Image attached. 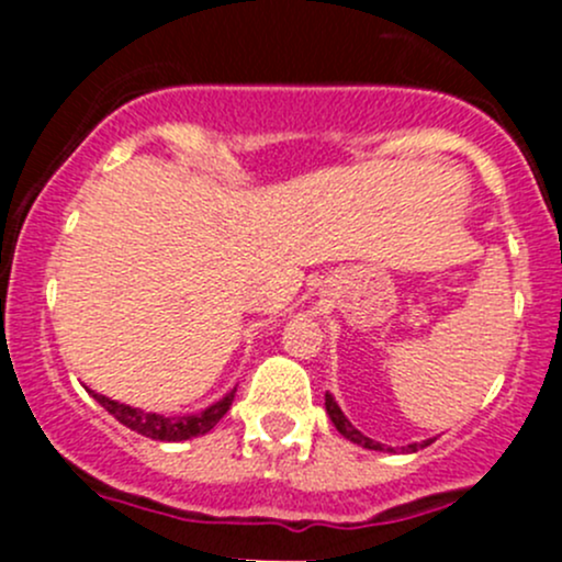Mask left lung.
Here are the masks:
<instances>
[{
  "label": "left lung",
  "mask_w": 562,
  "mask_h": 562,
  "mask_svg": "<svg viewBox=\"0 0 562 562\" xmlns=\"http://www.w3.org/2000/svg\"><path fill=\"white\" fill-rule=\"evenodd\" d=\"M326 413H328V418H331V424L334 427H337V432L342 435V438H348L350 443H356V446H361V449H370V451H386V454H396V449H391V446H386V443H378V440H372V438H367V435H361L359 429L353 427V424L348 422V416H345L342 411H339V405L337 402H334V396L328 394L326 391ZM435 438H429V440H422V443H407V446H402V451H418V449H427L429 443H432Z\"/></svg>",
  "instance_id": "1"
}]
</instances>
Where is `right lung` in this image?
Returning <instances> with one entry per match:
<instances>
[{"mask_svg":"<svg viewBox=\"0 0 562 562\" xmlns=\"http://www.w3.org/2000/svg\"><path fill=\"white\" fill-rule=\"evenodd\" d=\"M100 405L116 418L119 424H124L127 429L133 432L144 435V438L151 440H166V443H179V440H190V438H201V435L212 432L214 424L231 411V402H234V391L217 400L214 405H209L206 411H198V413H184V416H162V413H151V411H140V407H130L124 402L116 400H108L103 394H94L89 391Z\"/></svg>","mask_w":562,"mask_h":562,"instance_id":"add662e5","label":"right lung"}]
</instances>
